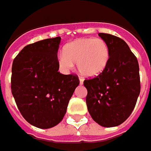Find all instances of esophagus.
<instances>
[{"instance_id":"1","label":"esophagus","mask_w":151,"mask_h":151,"mask_svg":"<svg viewBox=\"0 0 151 151\" xmlns=\"http://www.w3.org/2000/svg\"><path fill=\"white\" fill-rule=\"evenodd\" d=\"M79 83H80V84H83V79L82 78H79Z\"/></svg>"}]
</instances>
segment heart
Segmentation results:
<instances>
[{
	"label": "heart",
	"instance_id": "1",
	"mask_svg": "<svg viewBox=\"0 0 151 151\" xmlns=\"http://www.w3.org/2000/svg\"><path fill=\"white\" fill-rule=\"evenodd\" d=\"M110 60L107 43L99 38H83L67 45L63 55L58 56L60 68L68 72L77 63L79 73L87 78H95L106 68Z\"/></svg>",
	"mask_w": 151,
	"mask_h": 151
}]
</instances>
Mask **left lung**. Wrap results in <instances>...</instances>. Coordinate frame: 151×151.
I'll return each mask as SVG.
<instances>
[{"instance_id":"obj_1","label":"left lung","mask_w":151,"mask_h":151,"mask_svg":"<svg viewBox=\"0 0 151 151\" xmlns=\"http://www.w3.org/2000/svg\"><path fill=\"white\" fill-rule=\"evenodd\" d=\"M99 36L107 43L110 60L105 71L83 81L86 104L93 120L102 127L122 124L131 115L140 93L138 60L121 38L104 33Z\"/></svg>"}]
</instances>
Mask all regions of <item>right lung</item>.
Segmentation results:
<instances>
[{"instance_id":"1","label":"right lung","mask_w":151,"mask_h":151,"mask_svg":"<svg viewBox=\"0 0 151 151\" xmlns=\"http://www.w3.org/2000/svg\"><path fill=\"white\" fill-rule=\"evenodd\" d=\"M61 38L26 45L15 57L11 88L24 119L39 128L57 125L66 114L78 77L58 72L57 51Z\"/></svg>"}]
</instances>
